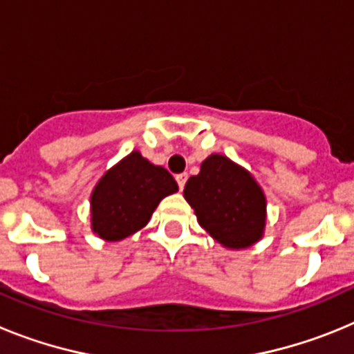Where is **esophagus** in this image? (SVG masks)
<instances>
[{
    "label": "esophagus",
    "mask_w": 354,
    "mask_h": 354,
    "mask_svg": "<svg viewBox=\"0 0 354 354\" xmlns=\"http://www.w3.org/2000/svg\"><path fill=\"white\" fill-rule=\"evenodd\" d=\"M175 180H177V184H179V189H184V186H186V180H187V174L175 175Z\"/></svg>",
    "instance_id": "1"
}]
</instances>
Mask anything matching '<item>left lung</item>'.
Here are the masks:
<instances>
[{
  "mask_svg": "<svg viewBox=\"0 0 354 354\" xmlns=\"http://www.w3.org/2000/svg\"><path fill=\"white\" fill-rule=\"evenodd\" d=\"M198 223L227 248H246L262 237L266 198L252 175L236 162L212 154L184 187Z\"/></svg>",
  "mask_w": 354,
  "mask_h": 354,
  "instance_id": "8db88e82",
  "label": "left lung"
}]
</instances>
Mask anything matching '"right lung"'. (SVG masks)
<instances>
[{"mask_svg":"<svg viewBox=\"0 0 354 354\" xmlns=\"http://www.w3.org/2000/svg\"><path fill=\"white\" fill-rule=\"evenodd\" d=\"M179 189L170 171L131 152L106 171L92 193V228L106 241H120L149 223L167 195Z\"/></svg>","mask_w":354,"mask_h":354,"instance_id":"obj_1","label":"right lung"}]
</instances>
